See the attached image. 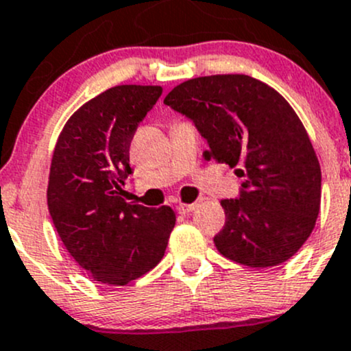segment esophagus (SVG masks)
Returning <instances> with one entry per match:
<instances>
[{"label": "esophagus", "mask_w": 351, "mask_h": 351, "mask_svg": "<svg viewBox=\"0 0 351 351\" xmlns=\"http://www.w3.org/2000/svg\"><path fill=\"white\" fill-rule=\"evenodd\" d=\"M196 208V202H193V204H189V202H179V204H177V211L182 213V215H189V213H193Z\"/></svg>", "instance_id": "obj_1"}]
</instances>
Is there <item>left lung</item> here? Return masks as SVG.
I'll list each match as a JSON object with an SVG mask.
<instances>
[{
    "mask_svg": "<svg viewBox=\"0 0 351 351\" xmlns=\"http://www.w3.org/2000/svg\"><path fill=\"white\" fill-rule=\"evenodd\" d=\"M164 104L208 140L206 160L245 177L238 199H221L218 252L248 267H274L308 240L321 206V167L308 132L282 95L245 74H216L176 86Z\"/></svg>",
    "mask_w": 351,
    "mask_h": 351,
    "instance_id": "left-lung-1",
    "label": "left lung"
}]
</instances>
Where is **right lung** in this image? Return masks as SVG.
<instances>
[{
  "mask_svg": "<svg viewBox=\"0 0 351 351\" xmlns=\"http://www.w3.org/2000/svg\"><path fill=\"white\" fill-rule=\"evenodd\" d=\"M162 95L160 86L123 84L82 104L60 132L47 206L72 258L101 284L126 285L154 269L176 225L171 206L121 197L132 174L130 143Z\"/></svg>",
  "mask_w": 351,
  "mask_h": 351,
  "instance_id": "add662e5",
  "label": "right lung"
}]
</instances>
